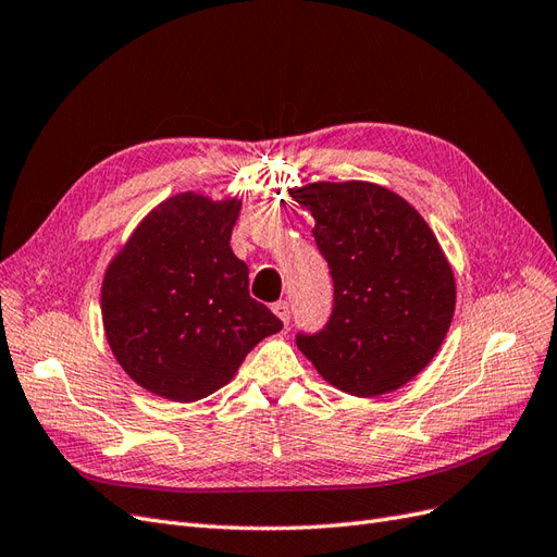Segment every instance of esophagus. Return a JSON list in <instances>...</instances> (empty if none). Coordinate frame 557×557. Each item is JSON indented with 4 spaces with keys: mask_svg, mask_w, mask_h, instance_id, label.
<instances>
[{
    "mask_svg": "<svg viewBox=\"0 0 557 557\" xmlns=\"http://www.w3.org/2000/svg\"><path fill=\"white\" fill-rule=\"evenodd\" d=\"M273 312L282 319V324L286 326L292 321V305L286 302V300H277L275 305H273Z\"/></svg>",
    "mask_w": 557,
    "mask_h": 557,
    "instance_id": "obj_1",
    "label": "esophagus"
}]
</instances>
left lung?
Listing matches in <instances>:
<instances>
[{"mask_svg": "<svg viewBox=\"0 0 557 557\" xmlns=\"http://www.w3.org/2000/svg\"><path fill=\"white\" fill-rule=\"evenodd\" d=\"M292 196L317 222L333 280L331 317L298 331V349L351 396L396 391L433 361L454 317L456 282L435 233L380 185L317 183Z\"/></svg>", "mask_w": 557, "mask_h": 557, "instance_id": "1", "label": "left lung"}]
</instances>
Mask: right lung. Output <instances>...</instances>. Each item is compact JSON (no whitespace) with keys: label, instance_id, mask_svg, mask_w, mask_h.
I'll return each mask as SVG.
<instances>
[{"label":"right lung","instance_id":"obj_1","mask_svg":"<svg viewBox=\"0 0 557 557\" xmlns=\"http://www.w3.org/2000/svg\"><path fill=\"white\" fill-rule=\"evenodd\" d=\"M238 201L177 194L138 224L103 277L109 345L132 380L191 403L224 386L282 321L249 296V271L228 245Z\"/></svg>","mask_w":557,"mask_h":557}]
</instances>
